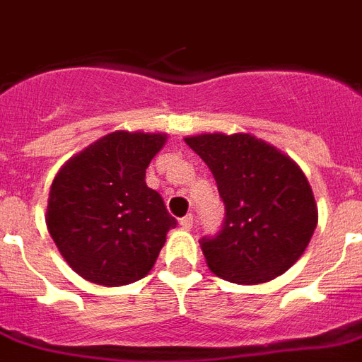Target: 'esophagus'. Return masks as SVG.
Listing matches in <instances>:
<instances>
[{"label":"esophagus","mask_w":362,"mask_h":362,"mask_svg":"<svg viewBox=\"0 0 362 362\" xmlns=\"http://www.w3.org/2000/svg\"><path fill=\"white\" fill-rule=\"evenodd\" d=\"M179 225L183 226L185 230H190V228H192V225H194V217H192V215H185L183 219L179 221Z\"/></svg>","instance_id":"esophagus-1"}]
</instances>
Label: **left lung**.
<instances>
[{"instance_id": "8db88e82", "label": "left lung", "mask_w": 362, "mask_h": 362, "mask_svg": "<svg viewBox=\"0 0 362 362\" xmlns=\"http://www.w3.org/2000/svg\"><path fill=\"white\" fill-rule=\"evenodd\" d=\"M185 143L211 170L226 219L200 247L215 276L266 283L300 259L317 226V204L291 156L251 134H200Z\"/></svg>"}]
</instances>
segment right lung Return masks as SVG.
Returning a JSON list of instances; mask_svg holds the SVG:
<instances>
[{
	"label": "right lung",
	"mask_w": 362,
	"mask_h": 362,
	"mask_svg": "<svg viewBox=\"0 0 362 362\" xmlns=\"http://www.w3.org/2000/svg\"><path fill=\"white\" fill-rule=\"evenodd\" d=\"M168 134L117 130L71 156L56 173L47 228L69 268L83 279L119 287L155 266L177 221L145 183V170Z\"/></svg>",
	"instance_id": "right-lung-1"
}]
</instances>
